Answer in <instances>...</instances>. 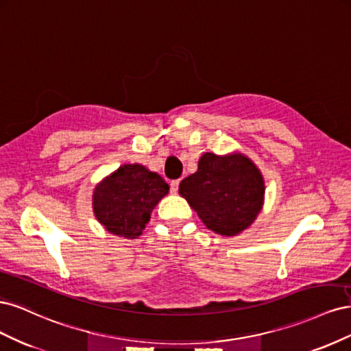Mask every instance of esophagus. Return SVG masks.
Returning <instances> with one entry per match:
<instances>
[{"instance_id": "1", "label": "esophagus", "mask_w": 351, "mask_h": 351, "mask_svg": "<svg viewBox=\"0 0 351 351\" xmlns=\"http://www.w3.org/2000/svg\"><path fill=\"white\" fill-rule=\"evenodd\" d=\"M178 184H180V180H173V182L169 183V190H171V193L178 192Z\"/></svg>"}]
</instances>
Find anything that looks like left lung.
Returning <instances> with one entry per match:
<instances>
[{
	"label": "left lung",
	"instance_id": "obj_1",
	"mask_svg": "<svg viewBox=\"0 0 351 351\" xmlns=\"http://www.w3.org/2000/svg\"><path fill=\"white\" fill-rule=\"evenodd\" d=\"M205 226L222 236L246 230L263 204V178L247 156L204 154L178 189Z\"/></svg>",
	"mask_w": 351,
	"mask_h": 351
}]
</instances>
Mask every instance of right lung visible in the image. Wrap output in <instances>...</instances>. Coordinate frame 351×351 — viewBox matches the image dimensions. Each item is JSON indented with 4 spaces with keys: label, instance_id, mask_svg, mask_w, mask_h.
Here are the masks:
<instances>
[{
    "label": "right lung",
    "instance_id": "right-lung-1",
    "mask_svg": "<svg viewBox=\"0 0 351 351\" xmlns=\"http://www.w3.org/2000/svg\"><path fill=\"white\" fill-rule=\"evenodd\" d=\"M168 190L161 176L139 164H125L95 189L93 212L112 234L136 239Z\"/></svg>",
    "mask_w": 351,
    "mask_h": 351
}]
</instances>
